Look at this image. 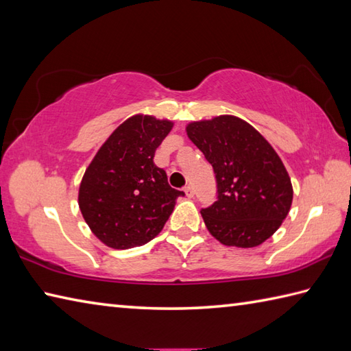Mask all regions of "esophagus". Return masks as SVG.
Masks as SVG:
<instances>
[{
    "label": "esophagus",
    "mask_w": 351,
    "mask_h": 351,
    "mask_svg": "<svg viewBox=\"0 0 351 351\" xmlns=\"http://www.w3.org/2000/svg\"><path fill=\"white\" fill-rule=\"evenodd\" d=\"M184 191H185V195H187V197H190V199L195 196V190H193L191 185H187V187L184 189Z\"/></svg>",
    "instance_id": "obj_1"
}]
</instances>
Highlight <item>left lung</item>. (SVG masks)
<instances>
[{
    "label": "left lung",
    "instance_id": "1",
    "mask_svg": "<svg viewBox=\"0 0 351 351\" xmlns=\"http://www.w3.org/2000/svg\"><path fill=\"white\" fill-rule=\"evenodd\" d=\"M185 131L217 180V200L200 211L206 229L225 245L263 244L280 228L293 204L291 178L279 155L237 116L190 122Z\"/></svg>",
    "mask_w": 351,
    "mask_h": 351
}]
</instances>
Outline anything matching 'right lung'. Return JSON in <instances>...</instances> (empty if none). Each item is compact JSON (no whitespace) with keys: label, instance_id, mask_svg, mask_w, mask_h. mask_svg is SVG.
Instances as JSON below:
<instances>
[{"label":"right lung","instance_id":"1","mask_svg":"<svg viewBox=\"0 0 351 351\" xmlns=\"http://www.w3.org/2000/svg\"><path fill=\"white\" fill-rule=\"evenodd\" d=\"M173 122L149 114L126 119L111 132L81 180L78 205L95 237L111 249L143 245L161 232L184 191L171 189L154 164Z\"/></svg>","mask_w":351,"mask_h":351}]
</instances>
